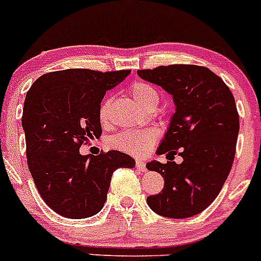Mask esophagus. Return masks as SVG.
<instances>
[{"instance_id": "obj_1", "label": "esophagus", "mask_w": 261, "mask_h": 261, "mask_svg": "<svg viewBox=\"0 0 261 261\" xmlns=\"http://www.w3.org/2000/svg\"><path fill=\"white\" fill-rule=\"evenodd\" d=\"M135 167H136V168H138V171H141V172L146 171L145 162L140 161V159H136V162H135Z\"/></svg>"}]
</instances>
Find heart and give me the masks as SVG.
Instances as JSON below:
<instances>
[{
    "label": "heart",
    "mask_w": 261,
    "mask_h": 261,
    "mask_svg": "<svg viewBox=\"0 0 261 261\" xmlns=\"http://www.w3.org/2000/svg\"><path fill=\"white\" fill-rule=\"evenodd\" d=\"M128 92L138 105L148 111L155 110L161 100L158 90L151 87L150 84L143 82L133 83L128 87ZM111 103H112V98L107 97L100 105L98 115H99V121L102 123H107ZM156 138H158V133L154 128H130V130L121 131L117 135L113 136L110 144L112 148L123 151V153L141 156L149 153V150L155 144Z\"/></svg>",
    "instance_id": "heart-1"
}]
</instances>
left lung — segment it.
Returning <instances> with one entry per match:
<instances>
[{
    "label": "left lung",
    "mask_w": 261,
    "mask_h": 261,
    "mask_svg": "<svg viewBox=\"0 0 261 261\" xmlns=\"http://www.w3.org/2000/svg\"><path fill=\"white\" fill-rule=\"evenodd\" d=\"M141 79L173 97L176 112L156 154L184 161L149 162L146 168L164 178L159 194L146 198L149 208L167 218H189L205 211L228 177L240 130L233 94L223 80L203 66L169 65L138 70Z\"/></svg>",
    "instance_id": "8db88e82"
}]
</instances>
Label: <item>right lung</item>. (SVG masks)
I'll list each match as a JSON object with an SVG mask.
<instances>
[{
  "instance_id": "add662e5",
  "label": "right lung",
  "mask_w": 261,
  "mask_h": 261,
  "mask_svg": "<svg viewBox=\"0 0 261 261\" xmlns=\"http://www.w3.org/2000/svg\"><path fill=\"white\" fill-rule=\"evenodd\" d=\"M128 74L61 70L42 75L27 93L21 123L28 167L44 203L60 216L82 219L99 213L113 172L135 166L118 150L98 155L79 151L100 138V102Z\"/></svg>"
}]
</instances>
